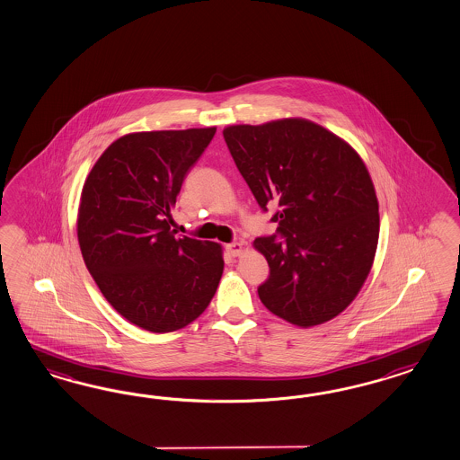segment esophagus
I'll return each mask as SVG.
<instances>
[{
	"label": "esophagus",
	"mask_w": 460,
	"mask_h": 460,
	"mask_svg": "<svg viewBox=\"0 0 460 460\" xmlns=\"http://www.w3.org/2000/svg\"><path fill=\"white\" fill-rule=\"evenodd\" d=\"M226 251L231 254V256H239L243 252V244L241 243H231L226 246Z\"/></svg>",
	"instance_id": "esophagus-1"
}]
</instances>
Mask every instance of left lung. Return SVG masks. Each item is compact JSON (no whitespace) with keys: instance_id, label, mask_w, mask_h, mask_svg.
Segmentation results:
<instances>
[{"instance_id":"8db88e82","label":"left lung","mask_w":460,"mask_h":460,"mask_svg":"<svg viewBox=\"0 0 460 460\" xmlns=\"http://www.w3.org/2000/svg\"><path fill=\"white\" fill-rule=\"evenodd\" d=\"M224 140L264 211L278 204L276 236L254 239L270 264L262 305L310 328L338 316L372 270L380 233L378 200L358 152L306 119L229 125Z\"/></svg>"}]
</instances>
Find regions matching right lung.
<instances>
[{
    "label": "right lung",
    "instance_id": "obj_1",
    "mask_svg": "<svg viewBox=\"0 0 460 460\" xmlns=\"http://www.w3.org/2000/svg\"><path fill=\"white\" fill-rule=\"evenodd\" d=\"M216 127L134 132L95 162L82 189L76 236L102 295L152 333L181 330L209 306L223 276V248L171 231L189 169Z\"/></svg>",
    "mask_w": 460,
    "mask_h": 460
}]
</instances>
